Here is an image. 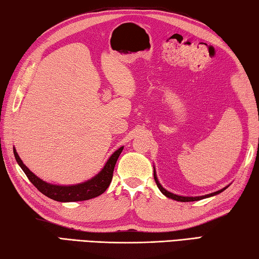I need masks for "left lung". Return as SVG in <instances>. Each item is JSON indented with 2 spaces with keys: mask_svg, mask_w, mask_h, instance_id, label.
Segmentation results:
<instances>
[{
  "mask_svg": "<svg viewBox=\"0 0 259 259\" xmlns=\"http://www.w3.org/2000/svg\"><path fill=\"white\" fill-rule=\"evenodd\" d=\"M154 179H155V183L157 187H159V190L161 191V193L163 195H165L166 198L169 199H172V200H176V201H179V202H192V201H199V200H202V199H207V198H210V196H214L219 194V193H222L223 191H225L227 187L226 186L224 188H222V190H219L217 192H213V193H210V194H205V195H201V196H183V195H177V194H174V193L166 191L165 188L161 185L159 179H157V176H156V171H155V168H154Z\"/></svg>",
  "mask_w": 259,
  "mask_h": 259,
  "instance_id": "obj_1",
  "label": "left lung"
}]
</instances>
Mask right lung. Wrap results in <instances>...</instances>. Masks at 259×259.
Here are the masks:
<instances>
[{"instance_id": "add662e5", "label": "right lung", "mask_w": 259, "mask_h": 259, "mask_svg": "<svg viewBox=\"0 0 259 259\" xmlns=\"http://www.w3.org/2000/svg\"><path fill=\"white\" fill-rule=\"evenodd\" d=\"M123 151V146H121L119 150H116L113 154L109 156L104 168L100 171L90 178L89 181L83 183L75 184V185H56V184H50L38 178L36 175L33 174L30 170L24 164V162L17 153L16 148L14 147V154L16 161L18 162L20 168L23 169L26 176L28 177L30 183L40 191L42 194H45L48 198H50L59 202H75V201H84L97 198L100 194L107 190L109 184L112 182L114 166L121 152Z\"/></svg>"}]
</instances>
